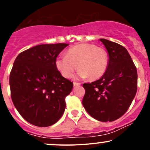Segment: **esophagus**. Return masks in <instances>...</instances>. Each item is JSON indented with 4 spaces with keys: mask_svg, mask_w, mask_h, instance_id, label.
Here are the masks:
<instances>
[{
    "mask_svg": "<svg viewBox=\"0 0 150 150\" xmlns=\"http://www.w3.org/2000/svg\"><path fill=\"white\" fill-rule=\"evenodd\" d=\"M80 85V83H78V82H73V85L75 86H78V85Z\"/></svg>",
    "mask_w": 150,
    "mask_h": 150,
    "instance_id": "esophagus-1",
    "label": "esophagus"
}]
</instances>
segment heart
<instances>
[{"instance_id": "1", "label": "heart", "mask_w": 150, "mask_h": 150, "mask_svg": "<svg viewBox=\"0 0 150 150\" xmlns=\"http://www.w3.org/2000/svg\"><path fill=\"white\" fill-rule=\"evenodd\" d=\"M66 56L60 55L56 57L55 65L65 78H70L79 68L77 76L85 79L89 77L92 80L104 75L108 68V55L104 48L95 44L82 43L67 50Z\"/></svg>"}]
</instances>
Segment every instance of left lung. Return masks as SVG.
Segmentation results:
<instances>
[{"label":"left lung","instance_id":"1","mask_svg":"<svg viewBox=\"0 0 150 150\" xmlns=\"http://www.w3.org/2000/svg\"><path fill=\"white\" fill-rule=\"evenodd\" d=\"M108 53L106 71L99 80L83 84L82 105L92 118L113 121L126 112L137 88V69L126 49L117 43L100 39Z\"/></svg>","mask_w":150,"mask_h":150}]
</instances>
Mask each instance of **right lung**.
Masks as SVG:
<instances>
[{"instance_id": "obj_1", "label": "right lung", "mask_w": 150, "mask_h": 150, "mask_svg": "<svg viewBox=\"0 0 150 150\" xmlns=\"http://www.w3.org/2000/svg\"><path fill=\"white\" fill-rule=\"evenodd\" d=\"M68 44H41L17 56L10 75L13 104L24 119L39 127L56 123L73 83L61 75L56 58Z\"/></svg>"}]
</instances>
